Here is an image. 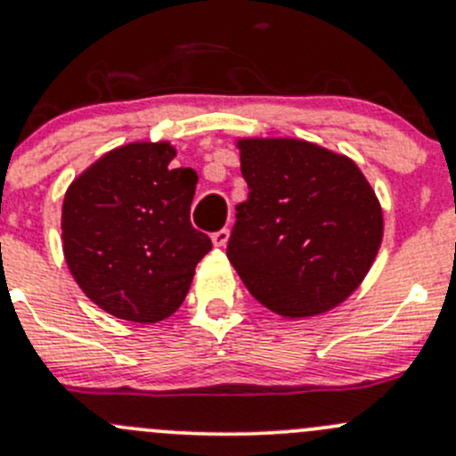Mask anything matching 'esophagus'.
I'll return each mask as SVG.
<instances>
[{
	"mask_svg": "<svg viewBox=\"0 0 456 456\" xmlns=\"http://www.w3.org/2000/svg\"><path fill=\"white\" fill-rule=\"evenodd\" d=\"M227 240H229V229L227 227L218 229V232L212 233V242L216 244V247H224V244H227Z\"/></svg>",
	"mask_w": 456,
	"mask_h": 456,
	"instance_id": "obj_1",
	"label": "esophagus"
}]
</instances>
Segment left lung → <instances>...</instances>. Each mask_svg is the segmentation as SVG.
<instances>
[{"label":"left lung","instance_id":"left-lung-1","mask_svg":"<svg viewBox=\"0 0 456 456\" xmlns=\"http://www.w3.org/2000/svg\"><path fill=\"white\" fill-rule=\"evenodd\" d=\"M247 200L227 257L248 292L281 316L325 313L373 265L382 212L354 161L299 140H242Z\"/></svg>","mask_w":456,"mask_h":456}]
</instances>
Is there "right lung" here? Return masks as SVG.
Instances as JSON below:
<instances>
[{"label":"right lung","instance_id":"right-lung-1","mask_svg":"<svg viewBox=\"0 0 456 456\" xmlns=\"http://www.w3.org/2000/svg\"><path fill=\"white\" fill-rule=\"evenodd\" d=\"M170 143H128L69 185L63 251L94 304L118 319L157 323L179 310L212 248L190 223L196 175L172 167Z\"/></svg>","mask_w":456,"mask_h":456}]
</instances>
